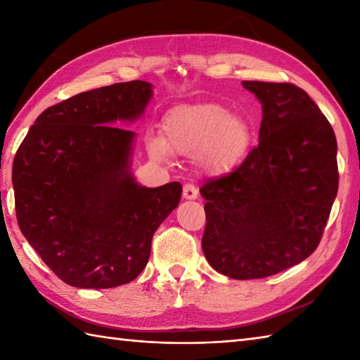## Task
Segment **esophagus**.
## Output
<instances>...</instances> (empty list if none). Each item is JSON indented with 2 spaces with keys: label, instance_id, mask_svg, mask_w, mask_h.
Masks as SVG:
<instances>
[{
  "label": "esophagus",
  "instance_id": "esophagus-1",
  "mask_svg": "<svg viewBox=\"0 0 360 360\" xmlns=\"http://www.w3.org/2000/svg\"><path fill=\"white\" fill-rule=\"evenodd\" d=\"M182 196H184L186 200H196L198 188L193 184H186L184 190H182Z\"/></svg>",
  "mask_w": 360,
  "mask_h": 360
}]
</instances>
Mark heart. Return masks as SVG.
Returning <instances> with one entry per match:
<instances>
[{
    "mask_svg": "<svg viewBox=\"0 0 360 360\" xmlns=\"http://www.w3.org/2000/svg\"><path fill=\"white\" fill-rule=\"evenodd\" d=\"M249 142L250 128L246 122L232 117L224 106L201 103L168 111L162 120V141H150L148 148L158 159H164L167 151L200 155L205 168L226 172L246 155Z\"/></svg>",
    "mask_w": 360,
    "mask_h": 360,
    "instance_id": "heart-1",
    "label": "heart"
}]
</instances>
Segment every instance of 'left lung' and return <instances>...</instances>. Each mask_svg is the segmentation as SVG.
Listing matches in <instances>:
<instances>
[{
  "label": "left lung",
  "mask_w": 360,
  "mask_h": 360,
  "mask_svg": "<svg viewBox=\"0 0 360 360\" xmlns=\"http://www.w3.org/2000/svg\"><path fill=\"white\" fill-rule=\"evenodd\" d=\"M263 106L259 142L231 173L200 188L202 250L235 280L264 278L319 246L339 188L338 141L307 91L292 83L243 82Z\"/></svg>",
  "instance_id": "1"
}]
</instances>
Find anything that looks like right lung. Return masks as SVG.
<instances>
[{
	"mask_svg": "<svg viewBox=\"0 0 360 360\" xmlns=\"http://www.w3.org/2000/svg\"><path fill=\"white\" fill-rule=\"evenodd\" d=\"M151 85L114 83L49 106L12 167L22 235L60 280L106 289L133 281L151 240L178 207L179 182L141 187L129 173L134 133L116 127L143 112Z\"/></svg>",
	"mask_w": 360,
	"mask_h": 360,
	"instance_id": "obj_1",
	"label": "right lung"
}]
</instances>
